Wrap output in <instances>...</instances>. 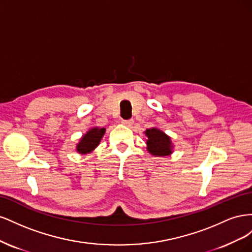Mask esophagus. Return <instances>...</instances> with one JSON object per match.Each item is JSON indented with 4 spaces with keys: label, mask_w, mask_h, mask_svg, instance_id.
<instances>
[{
    "label": "esophagus",
    "mask_w": 252,
    "mask_h": 252,
    "mask_svg": "<svg viewBox=\"0 0 252 252\" xmlns=\"http://www.w3.org/2000/svg\"><path fill=\"white\" fill-rule=\"evenodd\" d=\"M122 124L127 127H130L133 124V120H123L122 121Z\"/></svg>",
    "instance_id": "obj_1"
}]
</instances>
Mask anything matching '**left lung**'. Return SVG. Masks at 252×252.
Masks as SVG:
<instances>
[{
    "label": "left lung",
    "mask_w": 252,
    "mask_h": 252,
    "mask_svg": "<svg viewBox=\"0 0 252 252\" xmlns=\"http://www.w3.org/2000/svg\"><path fill=\"white\" fill-rule=\"evenodd\" d=\"M147 135V149L151 155L164 157L171 154V141L168 135L158 128H150L145 131Z\"/></svg>",
    "instance_id": "8db88e82"
}]
</instances>
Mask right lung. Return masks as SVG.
Returning <instances> with one entry per match:
<instances>
[{
	"label": "right lung",
	"mask_w": 252,
	"mask_h": 252,
	"mask_svg": "<svg viewBox=\"0 0 252 252\" xmlns=\"http://www.w3.org/2000/svg\"><path fill=\"white\" fill-rule=\"evenodd\" d=\"M105 128H93L83 136L81 139L80 143L78 144L77 150L79 151V154H88V152L93 151L98 144H100V141L102 139V136L105 133Z\"/></svg>",
	"instance_id": "obj_1"
}]
</instances>
